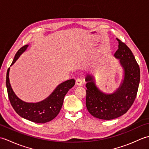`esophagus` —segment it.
Masks as SVG:
<instances>
[{"mask_svg": "<svg viewBox=\"0 0 149 149\" xmlns=\"http://www.w3.org/2000/svg\"><path fill=\"white\" fill-rule=\"evenodd\" d=\"M75 82H76V84L78 86H81L83 84V81H82L81 79H77L76 81H75Z\"/></svg>", "mask_w": 149, "mask_h": 149, "instance_id": "esophagus-1", "label": "esophagus"}]
</instances>
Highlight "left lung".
Listing matches in <instances>:
<instances>
[{
    "label": "left lung",
    "instance_id": "obj_1",
    "mask_svg": "<svg viewBox=\"0 0 149 149\" xmlns=\"http://www.w3.org/2000/svg\"><path fill=\"white\" fill-rule=\"evenodd\" d=\"M118 49L114 54L119 59L123 70V78L119 87L112 93L102 92L98 88L92 75L87 74L86 106L93 116L102 120L118 118L127 111L136 97L140 81L139 65L130 49L117 39Z\"/></svg>",
    "mask_w": 149,
    "mask_h": 149
}]
</instances>
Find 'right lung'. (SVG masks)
<instances>
[{
    "mask_svg": "<svg viewBox=\"0 0 149 149\" xmlns=\"http://www.w3.org/2000/svg\"><path fill=\"white\" fill-rule=\"evenodd\" d=\"M28 46L24 45L18 50L11 66L17 61L22 53L26 51ZM9 70L10 68L7 71L6 83L11 106L16 113L22 118L35 123H44L54 118L61 109L65 95L75 83V81L73 79L67 80L59 84L52 93L43 100L36 103L26 102L19 99L13 90L9 82Z\"/></svg>",
    "mask_w": 149,
    "mask_h": 149,
    "instance_id": "add662e5",
    "label": "right lung"
}]
</instances>
